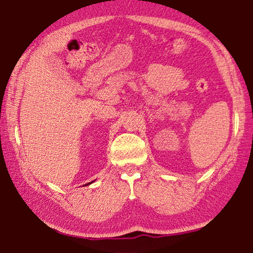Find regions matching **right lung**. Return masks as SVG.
<instances>
[{
  "mask_svg": "<svg viewBox=\"0 0 253 253\" xmlns=\"http://www.w3.org/2000/svg\"><path fill=\"white\" fill-rule=\"evenodd\" d=\"M91 182H93V181H91ZM87 185H89V182H88V183H87Z\"/></svg>",
  "mask_w": 253,
  "mask_h": 253,
  "instance_id": "add662e5",
  "label": "right lung"
}]
</instances>
